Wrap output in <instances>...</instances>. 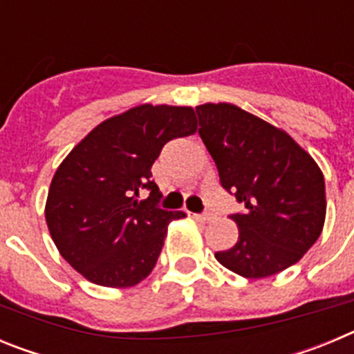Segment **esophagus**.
Wrapping results in <instances>:
<instances>
[{"label":"esophagus","instance_id":"obj_1","mask_svg":"<svg viewBox=\"0 0 354 354\" xmlns=\"http://www.w3.org/2000/svg\"><path fill=\"white\" fill-rule=\"evenodd\" d=\"M212 218H214V216L209 214V212H205V214H195V220L204 221V223H209V221H211Z\"/></svg>","mask_w":354,"mask_h":354}]
</instances>
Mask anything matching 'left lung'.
Here are the masks:
<instances>
[{"label":"left lung","instance_id":"obj_1","mask_svg":"<svg viewBox=\"0 0 354 354\" xmlns=\"http://www.w3.org/2000/svg\"><path fill=\"white\" fill-rule=\"evenodd\" d=\"M198 134L245 211L232 214L239 237L216 261L245 278L287 270L321 236L326 218L317 162L280 127L228 102L196 106Z\"/></svg>","mask_w":354,"mask_h":354}]
</instances>
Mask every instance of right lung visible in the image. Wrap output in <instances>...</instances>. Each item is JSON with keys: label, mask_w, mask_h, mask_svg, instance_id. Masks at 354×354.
<instances>
[{"label": "right lung", "mask_w": 354, "mask_h": 354, "mask_svg": "<svg viewBox=\"0 0 354 354\" xmlns=\"http://www.w3.org/2000/svg\"><path fill=\"white\" fill-rule=\"evenodd\" d=\"M193 133L189 106L140 104L101 122L62 161L46 221L62 257L88 282L126 289L154 270L168 223L186 214L156 205L150 168L165 143ZM142 189L149 199L138 200Z\"/></svg>", "instance_id": "obj_1"}]
</instances>
